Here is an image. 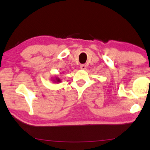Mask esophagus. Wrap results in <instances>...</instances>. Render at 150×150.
Returning a JSON list of instances; mask_svg holds the SVG:
<instances>
[{"instance_id":"esophagus-1","label":"esophagus","mask_w":150,"mask_h":150,"mask_svg":"<svg viewBox=\"0 0 150 150\" xmlns=\"http://www.w3.org/2000/svg\"><path fill=\"white\" fill-rule=\"evenodd\" d=\"M86 65H85V64H82V65H80V68L81 69H86Z\"/></svg>"}]
</instances>
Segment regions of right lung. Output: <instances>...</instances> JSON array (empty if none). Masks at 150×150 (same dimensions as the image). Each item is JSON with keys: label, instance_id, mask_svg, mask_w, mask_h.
Masks as SVG:
<instances>
[{"label": "right lung", "instance_id": "add662e5", "mask_svg": "<svg viewBox=\"0 0 150 150\" xmlns=\"http://www.w3.org/2000/svg\"><path fill=\"white\" fill-rule=\"evenodd\" d=\"M57 82H60V79H57Z\"/></svg>", "mask_w": 150, "mask_h": 150}]
</instances>
